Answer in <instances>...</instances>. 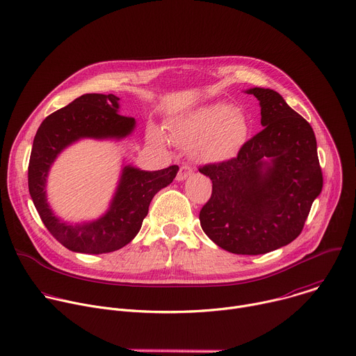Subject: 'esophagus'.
<instances>
[{
  "label": "esophagus",
  "mask_w": 356,
  "mask_h": 356,
  "mask_svg": "<svg viewBox=\"0 0 356 356\" xmlns=\"http://www.w3.org/2000/svg\"><path fill=\"white\" fill-rule=\"evenodd\" d=\"M193 173V169L188 166V165H183V166H180V169H179V173H177V180L179 181H181V180H186L190 175Z\"/></svg>",
  "instance_id": "obj_1"
}]
</instances>
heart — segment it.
Listing matches in <instances>:
<instances>
[{
    "mask_svg": "<svg viewBox=\"0 0 356 356\" xmlns=\"http://www.w3.org/2000/svg\"><path fill=\"white\" fill-rule=\"evenodd\" d=\"M249 127L235 107L216 103L186 115L172 129V138L181 146L193 147L201 161L221 162L234 156L245 142ZM155 138H161L154 131Z\"/></svg>",
    "mask_w": 356,
    "mask_h": 356,
    "instance_id": "obj_1",
    "label": "heart"
}]
</instances>
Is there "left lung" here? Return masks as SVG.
I'll list each match as a JSON object with an SVG mask.
<instances>
[{
  "mask_svg": "<svg viewBox=\"0 0 356 356\" xmlns=\"http://www.w3.org/2000/svg\"><path fill=\"white\" fill-rule=\"evenodd\" d=\"M248 94L259 99L264 129L235 158L198 168L213 180L200 224L220 248L262 255L301 234L321 193L323 172L312 125L270 88L255 87Z\"/></svg>",
  "mask_w": 356,
  "mask_h": 356,
  "instance_id": "1",
  "label": "left lung"
}]
</instances>
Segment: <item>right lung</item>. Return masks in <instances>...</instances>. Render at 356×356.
Instances as JSON below:
<instances>
[{"mask_svg": "<svg viewBox=\"0 0 356 356\" xmlns=\"http://www.w3.org/2000/svg\"><path fill=\"white\" fill-rule=\"evenodd\" d=\"M114 94H84L69 106L47 115L32 145L28 166V187L39 217L47 231L63 246L81 253H107L121 249L139 232L154 195L169 186L177 175L173 165L156 172L127 166L108 213L91 224L67 225L50 211L44 183L58 154L80 138H124L135 127L132 117L118 114Z\"/></svg>", "mask_w": 356, "mask_h": 356, "instance_id": "1", "label": "right lung"}]
</instances>
